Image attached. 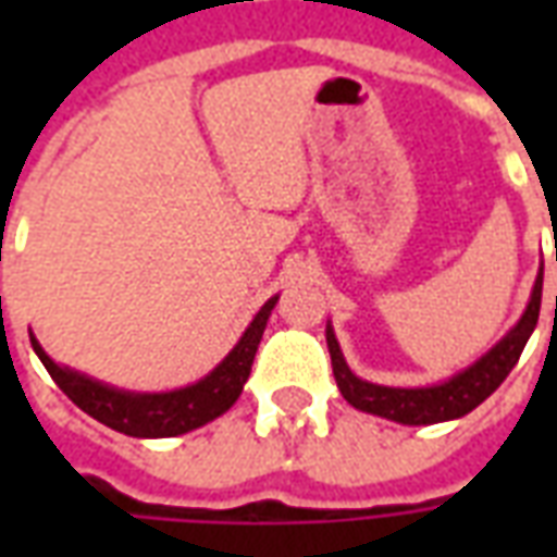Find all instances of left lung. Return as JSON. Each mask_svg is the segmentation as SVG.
I'll use <instances>...</instances> for the list:
<instances>
[{
    "label": "left lung",
    "instance_id": "8db88e82",
    "mask_svg": "<svg viewBox=\"0 0 557 557\" xmlns=\"http://www.w3.org/2000/svg\"><path fill=\"white\" fill-rule=\"evenodd\" d=\"M540 298H543V268H540L531 301H528V310L519 319V325L490 355H483L474 367H468L466 373L454 375L450 382L435 387H382L363 382V379H358L346 367L337 337L327 327V351H331V367H334L339 394L355 409L370 411V414H379V418L397 420V423H409V426L462 418L471 409H478L480 403L490 397L492 391L510 375V370L519 361V355L525 349L531 331L537 325Z\"/></svg>",
    "mask_w": 557,
    "mask_h": 557
}]
</instances>
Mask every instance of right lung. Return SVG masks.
Returning a JSON list of instances; mask_svg holds the SVG:
<instances>
[{"label":"right lung","mask_w":557,"mask_h":557,"mask_svg":"<svg viewBox=\"0 0 557 557\" xmlns=\"http://www.w3.org/2000/svg\"><path fill=\"white\" fill-rule=\"evenodd\" d=\"M274 304L277 298H271L256 313L250 327L238 339V346L226 355V361L220 363L214 373L206 375L196 385L170 391V394H125V391H115L101 382H91L86 375L62 370L59 363L44 355L38 339H32V349L38 351L47 373L53 375V382L65 391L67 399H74L79 409L95 420H101L103 426L134 435V438H166V435H182V432L202 426L208 420L220 418L235 399L242 397L244 382L250 375L256 349H259V339H262Z\"/></svg>","instance_id":"obj_1"}]
</instances>
